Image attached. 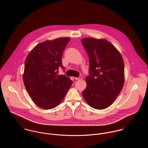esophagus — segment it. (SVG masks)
I'll use <instances>...</instances> for the list:
<instances>
[{"label": "esophagus", "instance_id": "obj_1", "mask_svg": "<svg viewBox=\"0 0 148 148\" xmlns=\"http://www.w3.org/2000/svg\"><path fill=\"white\" fill-rule=\"evenodd\" d=\"M75 78V80L78 81V80H81V79H82V77L81 76H79V77H75V78Z\"/></svg>", "mask_w": 148, "mask_h": 148}]
</instances>
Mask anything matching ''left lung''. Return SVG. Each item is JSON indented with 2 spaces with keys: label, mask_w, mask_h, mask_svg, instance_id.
<instances>
[{
  "label": "left lung",
  "mask_w": 148,
  "mask_h": 148,
  "mask_svg": "<svg viewBox=\"0 0 148 148\" xmlns=\"http://www.w3.org/2000/svg\"><path fill=\"white\" fill-rule=\"evenodd\" d=\"M81 42L88 56L90 65L83 97L91 107L106 108L114 103L123 88V59L115 47L105 39L85 38Z\"/></svg>",
  "instance_id": "obj_1"
}]
</instances>
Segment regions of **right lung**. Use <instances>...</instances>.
Listing matches in <instances>:
<instances>
[{"label":"right lung","mask_w":148,"mask_h":148,"mask_svg":"<svg viewBox=\"0 0 148 148\" xmlns=\"http://www.w3.org/2000/svg\"><path fill=\"white\" fill-rule=\"evenodd\" d=\"M70 40L64 37L42 42L26 58L24 84L34 103L42 109L57 107L73 84L69 77L57 73L60 67L65 70L62 56Z\"/></svg>","instance_id":"obj_1"}]
</instances>
